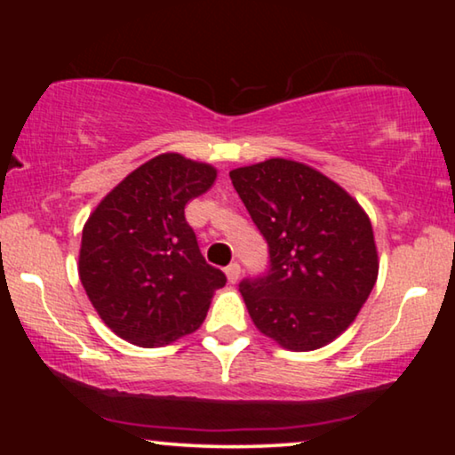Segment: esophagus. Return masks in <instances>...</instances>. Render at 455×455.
Here are the masks:
<instances>
[{
    "instance_id": "1",
    "label": "esophagus",
    "mask_w": 455,
    "mask_h": 455,
    "mask_svg": "<svg viewBox=\"0 0 455 455\" xmlns=\"http://www.w3.org/2000/svg\"><path fill=\"white\" fill-rule=\"evenodd\" d=\"M226 277L229 283H235L240 279V265L238 263H232L229 267H226Z\"/></svg>"
}]
</instances>
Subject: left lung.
Listing matches in <instances>:
<instances>
[{
    "instance_id": "obj_1",
    "label": "left lung",
    "mask_w": 455,
    "mask_h": 455,
    "mask_svg": "<svg viewBox=\"0 0 455 455\" xmlns=\"http://www.w3.org/2000/svg\"><path fill=\"white\" fill-rule=\"evenodd\" d=\"M229 178L269 244L267 275L240 283L254 327L285 350H319L352 325L375 288L369 215L300 161L273 157Z\"/></svg>"
}]
</instances>
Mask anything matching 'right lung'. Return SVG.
<instances>
[{"mask_svg":"<svg viewBox=\"0 0 455 455\" xmlns=\"http://www.w3.org/2000/svg\"><path fill=\"white\" fill-rule=\"evenodd\" d=\"M217 170L161 153L130 172L83 228L78 275L97 315L142 347L196 331L226 275L198 251L184 207L213 186Z\"/></svg>","mask_w":455,"mask_h":455,"instance_id":"obj_1","label":"right lung"}]
</instances>
